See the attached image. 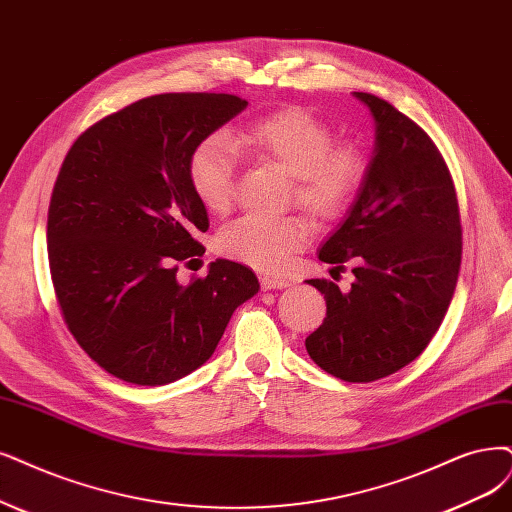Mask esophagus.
<instances>
[{"label": "esophagus", "mask_w": 512, "mask_h": 512, "mask_svg": "<svg viewBox=\"0 0 512 512\" xmlns=\"http://www.w3.org/2000/svg\"><path fill=\"white\" fill-rule=\"evenodd\" d=\"M259 282H261V287L266 289V291H274V289H287V287H289V280H285V278H276V276H268V274L259 276Z\"/></svg>", "instance_id": "obj_1"}]
</instances>
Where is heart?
<instances>
[{
    "label": "heart",
    "mask_w": 512,
    "mask_h": 512,
    "mask_svg": "<svg viewBox=\"0 0 512 512\" xmlns=\"http://www.w3.org/2000/svg\"><path fill=\"white\" fill-rule=\"evenodd\" d=\"M238 149L259 162L280 166L293 181L295 202L318 221L342 217L361 192L367 160L354 145H333L331 128L310 111L287 107L246 126ZM238 154L221 135L202 139L189 156L187 175L198 202L208 213H225L234 202ZM310 240L299 217L242 215L223 227L221 253L266 272L285 270Z\"/></svg>",
    "instance_id": "b5f03b06"
}]
</instances>
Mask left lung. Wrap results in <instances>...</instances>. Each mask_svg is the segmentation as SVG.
<instances>
[{
	"mask_svg": "<svg viewBox=\"0 0 512 512\" xmlns=\"http://www.w3.org/2000/svg\"><path fill=\"white\" fill-rule=\"evenodd\" d=\"M373 118L365 183L318 259L352 263L348 293L308 280L327 318L306 337L312 361L346 382H373L418 358L456 291L462 225L449 170L426 132L369 92H354Z\"/></svg>",
	"mask_w": 512,
	"mask_h": 512,
	"instance_id": "obj_1",
	"label": "left lung"
}]
</instances>
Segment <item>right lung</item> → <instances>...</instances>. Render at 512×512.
Returning a JSON list of instances; mask_svg holds the SVG:
<instances>
[{
	"mask_svg": "<svg viewBox=\"0 0 512 512\" xmlns=\"http://www.w3.org/2000/svg\"><path fill=\"white\" fill-rule=\"evenodd\" d=\"M246 105L234 94H156L90 126L61 166L48 208L52 285L71 335L118 380L164 386L196 371L259 291L230 259L177 280L208 230L189 156Z\"/></svg>",
	"mask_w": 512,
	"mask_h": 512,
	"instance_id": "right-lung-1",
	"label": "right lung"
}]
</instances>
